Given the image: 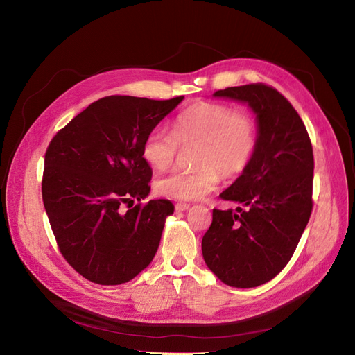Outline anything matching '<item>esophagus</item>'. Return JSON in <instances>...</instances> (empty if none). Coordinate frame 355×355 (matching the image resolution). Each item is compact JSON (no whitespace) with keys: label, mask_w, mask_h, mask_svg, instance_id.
Returning a JSON list of instances; mask_svg holds the SVG:
<instances>
[{"label":"esophagus","mask_w":355,"mask_h":355,"mask_svg":"<svg viewBox=\"0 0 355 355\" xmlns=\"http://www.w3.org/2000/svg\"><path fill=\"white\" fill-rule=\"evenodd\" d=\"M190 208V205L189 203H182V202H180V203H177L175 205V209L177 211H187Z\"/></svg>","instance_id":"1"}]
</instances>
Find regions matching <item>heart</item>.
Segmentation results:
<instances>
[{"label": "heart", "mask_w": 355, "mask_h": 355, "mask_svg": "<svg viewBox=\"0 0 355 355\" xmlns=\"http://www.w3.org/2000/svg\"><path fill=\"white\" fill-rule=\"evenodd\" d=\"M257 143L258 127L250 113L220 103H196L177 116L173 132L164 128L148 132L141 156L153 169H166L175 162L180 148H194V169L159 177L155 191L171 199L196 200L214 191L221 175L242 174L252 161Z\"/></svg>", "instance_id": "obj_1"}]
</instances>
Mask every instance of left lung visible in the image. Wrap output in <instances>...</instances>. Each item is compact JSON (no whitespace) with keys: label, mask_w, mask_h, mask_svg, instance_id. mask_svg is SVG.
I'll return each mask as SVG.
<instances>
[{"label":"left lung","mask_w":355,"mask_h":355,"mask_svg":"<svg viewBox=\"0 0 355 355\" xmlns=\"http://www.w3.org/2000/svg\"><path fill=\"white\" fill-rule=\"evenodd\" d=\"M214 96L248 103L257 115L258 143L242 175L220 194L240 207L212 211L202 254L223 283L255 288L286 267L310 220L313 146L298 112L276 88L258 83Z\"/></svg>","instance_id":"8db88e82"}]
</instances>
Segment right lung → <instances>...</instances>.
Here are the masks:
<instances>
[{
    "label": "right lung",
    "mask_w": 355,
    "mask_h": 355,
    "mask_svg": "<svg viewBox=\"0 0 355 355\" xmlns=\"http://www.w3.org/2000/svg\"><path fill=\"white\" fill-rule=\"evenodd\" d=\"M182 98L103 97L50 141L42 202L63 258L87 280L127 283L152 262L174 205L168 199L132 205L150 191L152 168L141 146ZM123 204L128 211H121Z\"/></svg>",
    "instance_id": "1"
}]
</instances>
